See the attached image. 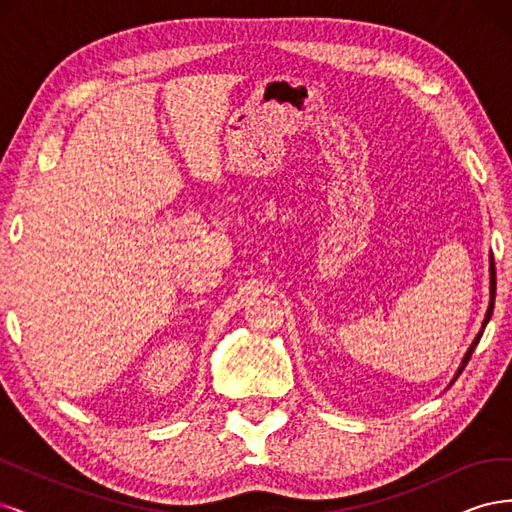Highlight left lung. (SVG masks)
I'll return each instance as SVG.
<instances>
[{
    "label": "left lung",
    "mask_w": 512,
    "mask_h": 512,
    "mask_svg": "<svg viewBox=\"0 0 512 512\" xmlns=\"http://www.w3.org/2000/svg\"><path fill=\"white\" fill-rule=\"evenodd\" d=\"M493 301H495V265H493V256H489V307H487V314H485V320H483V327H480V331H478V335L474 337V342H472V346L468 348V352H466V356H463V361H461V365H459V369H457V374H455V378L451 380V384L459 378V374L463 371V367L468 365V361H470V356H472V352H474V348L478 346V342H480V337H483V331H485V327H487V322H489V318H491V314H493ZM448 384V386H451Z\"/></svg>",
    "instance_id": "left-lung-1"
}]
</instances>
